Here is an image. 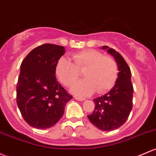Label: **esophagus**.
<instances>
[{
    "instance_id": "34e87169",
    "label": "esophagus",
    "mask_w": 156,
    "mask_h": 156,
    "mask_svg": "<svg viewBox=\"0 0 156 156\" xmlns=\"http://www.w3.org/2000/svg\"><path fill=\"white\" fill-rule=\"evenodd\" d=\"M75 99H76V100H78V101H84L85 100V99L84 98H81V97H76V96H75Z\"/></svg>"
}]
</instances>
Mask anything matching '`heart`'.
I'll return each mask as SVG.
<instances>
[{"mask_svg": "<svg viewBox=\"0 0 156 156\" xmlns=\"http://www.w3.org/2000/svg\"><path fill=\"white\" fill-rule=\"evenodd\" d=\"M72 63L62 57L57 63L55 73L60 81L66 87L71 86L78 79L79 73L83 70L85 79L72 86L70 91L79 96H87L96 90L104 93L115 83L117 78V65L109 56H102L101 53L88 49L74 55Z\"/></svg>", "mask_w": 156, "mask_h": 156, "instance_id": "b5f03b06", "label": "heart"}]
</instances>
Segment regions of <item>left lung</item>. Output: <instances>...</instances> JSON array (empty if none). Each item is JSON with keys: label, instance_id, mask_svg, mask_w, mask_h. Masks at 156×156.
<instances>
[{"label": "left lung", "instance_id": "obj_1", "mask_svg": "<svg viewBox=\"0 0 156 156\" xmlns=\"http://www.w3.org/2000/svg\"><path fill=\"white\" fill-rule=\"evenodd\" d=\"M114 57L118 67L115 85L108 93L93 99L95 108L87 117L91 123L102 131H113L123 125L132 109L133 85L131 70L123 57L114 49L102 46Z\"/></svg>", "mask_w": 156, "mask_h": 156}]
</instances>
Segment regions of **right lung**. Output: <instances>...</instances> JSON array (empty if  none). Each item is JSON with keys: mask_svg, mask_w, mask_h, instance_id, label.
<instances>
[{"mask_svg": "<svg viewBox=\"0 0 156 156\" xmlns=\"http://www.w3.org/2000/svg\"><path fill=\"white\" fill-rule=\"evenodd\" d=\"M64 47L43 44L27 55L21 64L16 101L23 118L36 129H48L61 119L73 96L57 81L55 68Z\"/></svg>", "mask_w": 156, "mask_h": 156, "instance_id": "right-lung-1", "label": "right lung"}]
</instances>
